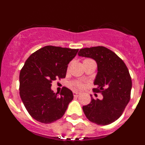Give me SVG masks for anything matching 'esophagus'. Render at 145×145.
<instances>
[{"instance_id":"obj_1","label":"esophagus","mask_w":145,"mask_h":145,"mask_svg":"<svg viewBox=\"0 0 145 145\" xmlns=\"http://www.w3.org/2000/svg\"><path fill=\"white\" fill-rule=\"evenodd\" d=\"M72 93H73L74 97H78V96L80 94V93H79V92H77V91H73Z\"/></svg>"}]
</instances>
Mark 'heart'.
Segmentation results:
<instances>
[{
    "label": "heart",
    "mask_w": 145,
    "mask_h": 145,
    "mask_svg": "<svg viewBox=\"0 0 145 145\" xmlns=\"http://www.w3.org/2000/svg\"><path fill=\"white\" fill-rule=\"evenodd\" d=\"M92 61H93V60H92L91 59H85L83 62H84V64L89 63V62H92ZM70 86L72 88H73L74 89H81L84 87V84L81 81H79V80H73V81H72L70 83Z\"/></svg>",
    "instance_id": "obj_1"
}]
</instances>
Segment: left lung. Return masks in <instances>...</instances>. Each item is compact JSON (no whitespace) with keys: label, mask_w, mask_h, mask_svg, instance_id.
<instances>
[{"label":"left lung","mask_w":145,"mask_h":145,"mask_svg":"<svg viewBox=\"0 0 145 145\" xmlns=\"http://www.w3.org/2000/svg\"><path fill=\"white\" fill-rule=\"evenodd\" d=\"M78 55L97 61L98 72L93 91L103 96L102 100L91 97L90 103L83 107L84 114L97 125L112 123L121 116L130 101L132 82L127 67L116 53L104 46L81 48Z\"/></svg>","instance_id":"1"}]
</instances>
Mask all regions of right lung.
Instances as JSON below:
<instances>
[{
	"mask_svg": "<svg viewBox=\"0 0 145 145\" xmlns=\"http://www.w3.org/2000/svg\"><path fill=\"white\" fill-rule=\"evenodd\" d=\"M78 49L46 46L32 54L20 74V94L32 118L51 123L65 115L73 99L72 92L63 87L60 96L51 89L52 82L65 78L67 65Z\"/></svg>",
	"mask_w": 145,
	"mask_h": 145,
	"instance_id": "obj_1",
	"label": "right lung"
}]
</instances>
